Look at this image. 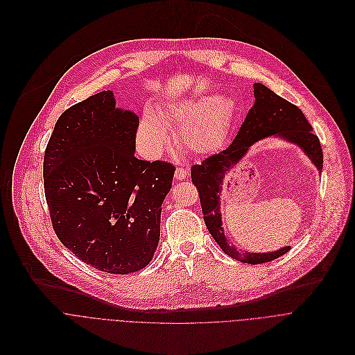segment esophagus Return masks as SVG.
<instances>
[{
    "instance_id": "esophagus-1",
    "label": "esophagus",
    "mask_w": 355,
    "mask_h": 355,
    "mask_svg": "<svg viewBox=\"0 0 355 355\" xmlns=\"http://www.w3.org/2000/svg\"><path fill=\"white\" fill-rule=\"evenodd\" d=\"M175 178L178 180H184L187 178V171L184 168H176L175 171Z\"/></svg>"
}]
</instances>
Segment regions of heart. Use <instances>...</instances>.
Here are the masks:
<instances>
[{
	"instance_id": "obj_1",
	"label": "heart",
	"mask_w": 355,
	"mask_h": 355,
	"mask_svg": "<svg viewBox=\"0 0 355 355\" xmlns=\"http://www.w3.org/2000/svg\"><path fill=\"white\" fill-rule=\"evenodd\" d=\"M234 114L235 109L231 99L207 96L172 107L162 120L169 128L178 130L176 141L183 150L207 155L218 151L225 144ZM164 126L153 112L144 114L137 138L146 155L157 157L168 147L171 138Z\"/></svg>"
}]
</instances>
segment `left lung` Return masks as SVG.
<instances>
[{
    "mask_svg": "<svg viewBox=\"0 0 355 355\" xmlns=\"http://www.w3.org/2000/svg\"><path fill=\"white\" fill-rule=\"evenodd\" d=\"M253 87L254 105L248 112L232 144L224 151L202 159L201 164L193 165L191 182L200 196L202 217L208 232L220 248L238 261L260 264L281 257L291 248L287 246L271 253H248L239 252L230 245L221 227L220 212V194L228 172H231L253 143L267 135L275 134L300 146L320 172L323 168V153L318 135L313 134L312 125L298 106L278 96L260 83Z\"/></svg>",
    "mask_w": 355,
    "mask_h": 355,
    "instance_id": "left-lung-1",
    "label": "left lung"
}]
</instances>
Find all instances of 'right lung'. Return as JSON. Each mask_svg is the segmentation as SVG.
I'll return each mask as SVG.
<instances>
[{
    "instance_id": "obj_1",
    "label": "right lung",
    "mask_w": 355,
    "mask_h": 355,
    "mask_svg": "<svg viewBox=\"0 0 355 355\" xmlns=\"http://www.w3.org/2000/svg\"><path fill=\"white\" fill-rule=\"evenodd\" d=\"M114 106L113 92L102 91L58 117L43 180L60 242L94 268L128 274L155 253L175 166L135 158L139 120Z\"/></svg>"
}]
</instances>
